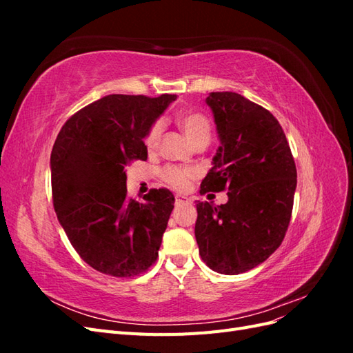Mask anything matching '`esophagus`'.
I'll list each match as a JSON object with an SVG mask.
<instances>
[{
    "mask_svg": "<svg viewBox=\"0 0 353 353\" xmlns=\"http://www.w3.org/2000/svg\"><path fill=\"white\" fill-rule=\"evenodd\" d=\"M190 203H191V200H190L188 197H185V196H176V197H175V205H176V206L190 205Z\"/></svg>",
    "mask_w": 353,
    "mask_h": 353,
    "instance_id": "1",
    "label": "esophagus"
}]
</instances>
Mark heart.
<instances>
[{"instance_id":"obj_1","label":"heart","mask_w":353,"mask_h":353,"mask_svg":"<svg viewBox=\"0 0 353 353\" xmlns=\"http://www.w3.org/2000/svg\"><path fill=\"white\" fill-rule=\"evenodd\" d=\"M178 125L181 126V130H183L190 144L199 140V138H209V135H210V125H209L208 119L203 114L196 113V112L181 113L178 116ZM162 130H163V125L160 121L154 122L150 130H148V132L144 138V144H145V148L148 152L156 150V147L160 140V135H162ZM163 178L166 183L169 185H172L174 188L187 190L191 184V181H193V178H194V172L191 169L168 166L163 170Z\"/></svg>"}]
</instances>
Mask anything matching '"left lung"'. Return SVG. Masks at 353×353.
Returning <instances> with one entry per match:
<instances>
[{
	"label": "left lung",
	"mask_w": 353,
	"mask_h": 353,
	"mask_svg": "<svg viewBox=\"0 0 353 353\" xmlns=\"http://www.w3.org/2000/svg\"><path fill=\"white\" fill-rule=\"evenodd\" d=\"M221 145L200 194L228 190V201H197L196 240L210 270L237 275L280 248L292 218L297 172L290 145L271 112L237 92L206 99Z\"/></svg>",
	"instance_id": "left-lung-1"
}]
</instances>
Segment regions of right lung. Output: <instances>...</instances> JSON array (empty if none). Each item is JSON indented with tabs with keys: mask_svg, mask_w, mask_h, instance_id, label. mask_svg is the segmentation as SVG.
Returning <instances> with one entry per match:
<instances>
[{
	"mask_svg": "<svg viewBox=\"0 0 353 353\" xmlns=\"http://www.w3.org/2000/svg\"><path fill=\"white\" fill-rule=\"evenodd\" d=\"M174 94H112L63 125L52 145V203L73 249L94 270L134 276L156 261L175 197L150 190L144 201L126 194V165L145 160L144 138Z\"/></svg>",
	"mask_w": 353,
	"mask_h": 353,
	"instance_id": "1",
	"label": "right lung"
}]
</instances>
